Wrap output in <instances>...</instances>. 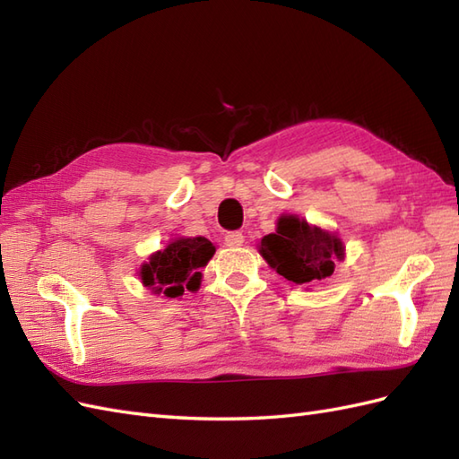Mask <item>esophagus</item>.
<instances>
[{"mask_svg": "<svg viewBox=\"0 0 459 459\" xmlns=\"http://www.w3.org/2000/svg\"><path fill=\"white\" fill-rule=\"evenodd\" d=\"M225 244L229 248H238V246L244 244V234L240 230H232L225 234Z\"/></svg>", "mask_w": 459, "mask_h": 459, "instance_id": "34e87169", "label": "esophagus"}]
</instances>
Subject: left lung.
Listing matches in <instances>:
<instances>
[{
  "label": "left lung",
  "mask_w": 459,
  "mask_h": 459,
  "mask_svg": "<svg viewBox=\"0 0 459 459\" xmlns=\"http://www.w3.org/2000/svg\"><path fill=\"white\" fill-rule=\"evenodd\" d=\"M260 254L279 275L297 285H310L333 273V260L343 257V244L304 219L285 215L277 222V232L262 238Z\"/></svg>",
  "instance_id": "obj_1"
}]
</instances>
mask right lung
<instances>
[{
    "instance_id": "1",
    "label": "right lung",
    "mask_w": 459,
    "mask_h": 459,
    "mask_svg": "<svg viewBox=\"0 0 459 459\" xmlns=\"http://www.w3.org/2000/svg\"><path fill=\"white\" fill-rule=\"evenodd\" d=\"M215 246L204 237L178 238L170 242L162 252L151 255L149 264L141 267V281L152 289L162 292L164 297H182L184 290H195L202 281V272L207 262L213 257Z\"/></svg>"
}]
</instances>
